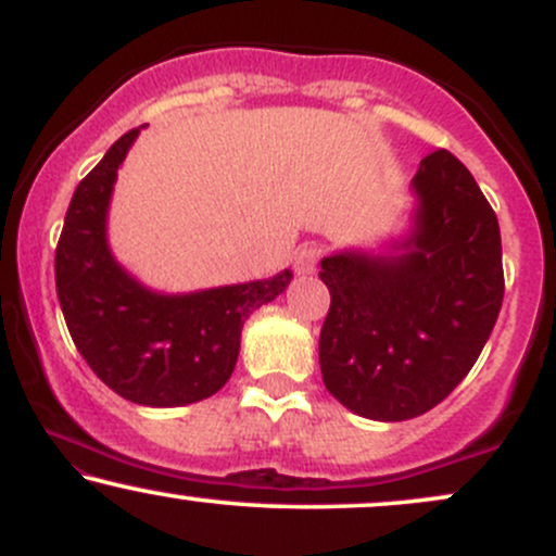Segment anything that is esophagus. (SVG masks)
I'll list each match as a JSON object with an SVG mask.
<instances>
[{
    "instance_id": "obj_1",
    "label": "esophagus",
    "mask_w": 556,
    "mask_h": 556,
    "mask_svg": "<svg viewBox=\"0 0 556 556\" xmlns=\"http://www.w3.org/2000/svg\"><path fill=\"white\" fill-rule=\"evenodd\" d=\"M318 258H321V245H316V242H311V245H303L295 253V271L303 274V277H305V274H314Z\"/></svg>"
}]
</instances>
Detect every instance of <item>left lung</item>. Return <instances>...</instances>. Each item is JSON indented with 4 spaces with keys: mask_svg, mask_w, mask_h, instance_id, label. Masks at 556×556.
<instances>
[{
    "mask_svg": "<svg viewBox=\"0 0 556 556\" xmlns=\"http://www.w3.org/2000/svg\"><path fill=\"white\" fill-rule=\"evenodd\" d=\"M416 227L397 256L321 261L331 305L324 384L348 410L407 420L439 405L481 355L504 298L500 222L460 159L439 149L413 177Z\"/></svg>",
    "mask_w": 556,
    "mask_h": 556,
    "instance_id": "8db88e82",
    "label": "left lung"
}]
</instances>
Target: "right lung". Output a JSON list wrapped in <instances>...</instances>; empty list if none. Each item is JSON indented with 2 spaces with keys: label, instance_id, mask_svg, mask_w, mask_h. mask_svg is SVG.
Returning <instances> with one entry per match:
<instances>
[{
  "label": "right lung",
  "instance_id": "1",
  "mask_svg": "<svg viewBox=\"0 0 556 556\" xmlns=\"http://www.w3.org/2000/svg\"><path fill=\"white\" fill-rule=\"evenodd\" d=\"M138 132H125L75 188L56 242V298L75 348L112 392L149 407L190 405L227 384L242 324L285 292L292 271L190 295L136 282L106 245V208Z\"/></svg>",
  "mask_w": 556,
  "mask_h": 556
}]
</instances>
